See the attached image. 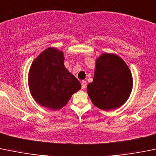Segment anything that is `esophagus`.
<instances>
[{"label": "esophagus", "mask_w": 156, "mask_h": 156, "mask_svg": "<svg viewBox=\"0 0 156 156\" xmlns=\"http://www.w3.org/2000/svg\"><path fill=\"white\" fill-rule=\"evenodd\" d=\"M82 89H85L86 88V86H87V83H86V81H85V80H83L82 81Z\"/></svg>", "instance_id": "obj_1"}]
</instances>
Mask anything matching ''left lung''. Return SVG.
<instances>
[{"instance_id": "1", "label": "left lung", "mask_w": 156, "mask_h": 156, "mask_svg": "<svg viewBox=\"0 0 156 156\" xmlns=\"http://www.w3.org/2000/svg\"><path fill=\"white\" fill-rule=\"evenodd\" d=\"M132 87L131 70L119 56L104 53L96 59L93 81L87 86L94 106L103 110L118 108L127 101Z\"/></svg>"}]
</instances>
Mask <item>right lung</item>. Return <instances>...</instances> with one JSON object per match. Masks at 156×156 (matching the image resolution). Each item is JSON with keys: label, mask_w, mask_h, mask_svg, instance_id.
Segmentation results:
<instances>
[{"label": "right lung", "mask_w": 156, "mask_h": 156, "mask_svg": "<svg viewBox=\"0 0 156 156\" xmlns=\"http://www.w3.org/2000/svg\"><path fill=\"white\" fill-rule=\"evenodd\" d=\"M64 53L54 47L43 51L31 64L28 86L40 105L57 110L65 107L71 96L81 89L78 80L64 65Z\"/></svg>", "instance_id": "right-lung-1"}]
</instances>
